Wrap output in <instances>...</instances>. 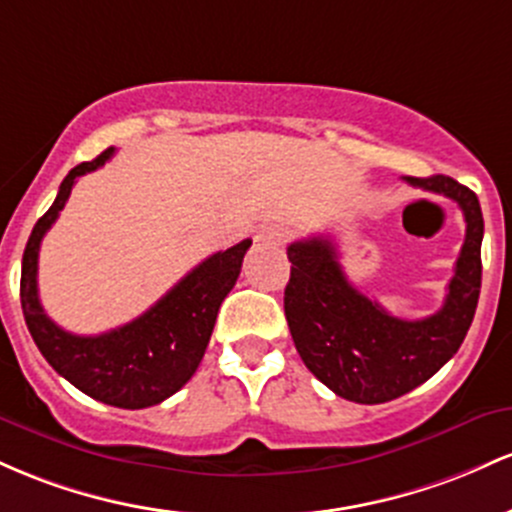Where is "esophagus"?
<instances>
[{
  "label": "esophagus",
  "mask_w": 512,
  "mask_h": 512,
  "mask_svg": "<svg viewBox=\"0 0 512 512\" xmlns=\"http://www.w3.org/2000/svg\"><path fill=\"white\" fill-rule=\"evenodd\" d=\"M256 239L266 241V244H285L290 239V229L285 225H278V222H268V225L258 227Z\"/></svg>",
  "instance_id": "34e87169"
}]
</instances>
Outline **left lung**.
I'll use <instances>...</instances> for the list:
<instances>
[{"label":"left lung","mask_w":512,"mask_h":512,"mask_svg":"<svg viewBox=\"0 0 512 512\" xmlns=\"http://www.w3.org/2000/svg\"><path fill=\"white\" fill-rule=\"evenodd\" d=\"M404 181L455 200L467 222L445 304L430 317L406 321L384 312L348 283L329 239L287 246L285 319L297 353L319 382L355 404H384L430 380L462 346L479 302L484 217L476 193L442 174Z\"/></svg>","instance_id":"left-lung-1"}]
</instances>
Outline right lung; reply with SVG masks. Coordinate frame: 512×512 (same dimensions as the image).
<instances>
[{
  "mask_svg": "<svg viewBox=\"0 0 512 512\" xmlns=\"http://www.w3.org/2000/svg\"><path fill=\"white\" fill-rule=\"evenodd\" d=\"M113 147L74 166L55 203L33 227L21 261V307L43 358L79 392L118 409H147L176 394L198 370L215 329L220 304L237 283L251 239L217 251L171 287L142 317L99 336H77L45 314L38 297V251L45 232L65 208L79 176L99 169Z\"/></svg>",
  "mask_w": 512,
  "mask_h": 512,
  "instance_id": "obj_1",
  "label": "right lung"
}]
</instances>
